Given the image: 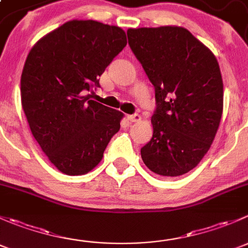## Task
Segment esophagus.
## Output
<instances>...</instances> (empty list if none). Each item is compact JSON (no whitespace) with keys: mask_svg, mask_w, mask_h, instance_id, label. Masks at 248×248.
Returning <instances> with one entry per match:
<instances>
[{"mask_svg":"<svg viewBox=\"0 0 248 248\" xmlns=\"http://www.w3.org/2000/svg\"><path fill=\"white\" fill-rule=\"evenodd\" d=\"M127 119L131 122H139L141 120V116L139 114H133V115H127Z\"/></svg>","mask_w":248,"mask_h":248,"instance_id":"obj_1","label":"esophagus"}]
</instances>
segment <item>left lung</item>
<instances>
[{
    "mask_svg": "<svg viewBox=\"0 0 248 248\" xmlns=\"http://www.w3.org/2000/svg\"><path fill=\"white\" fill-rule=\"evenodd\" d=\"M128 44L155 86L154 134L142 162L162 176L196 168L214 141L223 111V81L211 50L180 26L128 29Z\"/></svg>",
    "mask_w": 248,
    "mask_h": 248,
    "instance_id": "8db88e82",
    "label": "left lung"
}]
</instances>
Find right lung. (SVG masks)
<instances>
[{"label": "right lung", "mask_w": 248, "mask_h": 248, "mask_svg": "<svg viewBox=\"0 0 248 248\" xmlns=\"http://www.w3.org/2000/svg\"><path fill=\"white\" fill-rule=\"evenodd\" d=\"M126 32L94 20H71L30 50L21 74V106L32 136L66 175H84L103 158L124 114L89 99Z\"/></svg>", "instance_id": "1"}]
</instances>
